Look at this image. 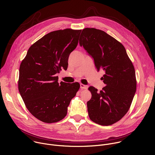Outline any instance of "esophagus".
<instances>
[{
  "instance_id": "obj_1",
  "label": "esophagus",
  "mask_w": 155,
  "mask_h": 155,
  "mask_svg": "<svg viewBox=\"0 0 155 155\" xmlns=\"http://www.w3.org/2000/svg\"><path fill=\"white\" fill-rule=\"evenodd\" d=\"M80 88H81V89H82V90H86L87 88V86L84 85V84H82V83H81L80 84Z\"/></svg>"
}]
</instances>
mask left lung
<instances>
[{
	"instance_id": "8db88e82",
	"label": "left lung",
	"mask_w": 155,
	"mask_h": 155,
	"mask_svg": "<svg viewBox=\"0 0 155 155\" xmlns=\"http://www.w3.org/2000/svg\"><path fill=\"white\" fill-rule=\"evenodd\" d=\"M79 40L94 59L105 86L99 92L93 86L88 90L91 99L87 102L88 115L93 122L109 126L120 120L127 112L136 91V72L126 49L115 38L95 28L83 29Z\"/></svg>"
}]
</instances>
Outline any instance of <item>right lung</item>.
I'll return each instance as SVG.
<instances>
[{"label": "right lung", "instance_id": "1", "mask_svg": "<svg viewBox=\"0 0 155 155\" xmlns=\"http://www.w3.org/2000/svg\"><path fill=\"white\" fill-rule=\"evenodd\" d=\"M81 32L65 29L47 34L31 46L21 63L19 93L30 113L41 121L62 120L79 90L77 82L59 84L56 74L68 69L69 56L78 45Z\"/></svg>", "mask_w": 155, "mask_h": 155}]
</instances>
